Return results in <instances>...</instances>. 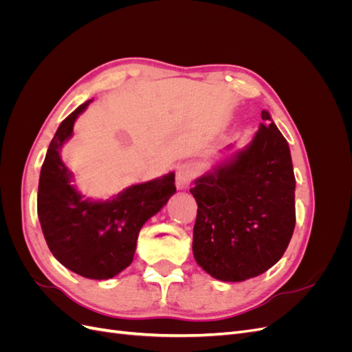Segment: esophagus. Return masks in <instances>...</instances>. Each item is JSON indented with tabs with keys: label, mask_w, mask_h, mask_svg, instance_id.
Listing matches in <instances>:
<instances>
[{
	"label": "esophagus",
	"mask_w": 352,
	"mask_h": 352,
	"mask_svg": "<svg viewBox=\"0 0 352 352\" xmlns=\"http://www.w3.org/2000/svg\"><path fill=\"white\" fill-rule=\"evenodd\" d=\"M198 170L195 164L192 163L182 164L177 168V173H176V186L179 189H186L190 185V182L195 179Z\"/></svg>",
	"instance_id": "34e87169"
}]
</instances>
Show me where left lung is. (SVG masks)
Instances as JSON below:
<instances>
[{
    "label": "left lung",
    "mask_w": 352,
    "mask_h": 352,
    "mask_svg": "<svg viewBox=\"0 0 352 352\" xmlns=\"http://www.w3.org/2000/svg\"><path fill=\"white\" fill-rule=\"evenodd\" d=\"M252 142L195 180L192 251L214 279L242 282L278 263L295 229L289 145L267 111ZM230 148V146H229Z\"/></svg>",
    "instance_id": "left-lung-1"
}]
</instances>
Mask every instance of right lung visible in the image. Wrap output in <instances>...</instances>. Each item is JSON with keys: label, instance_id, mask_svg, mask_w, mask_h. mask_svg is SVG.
<instances>
[{"label": "right lung", "instance_id": "add662e5", "mask_svg": "<svg viewBox=\"0 0 352 352\" xmlns=\"http://www.w3.org/2000/svg\"><path fill=\"white\" fill-rule=\"evenodd\" d=\"M92 100L69 114L52 138L41 168L38 217L52 255L88 279H111L131 265L144 223L176 192L175 173L132 185L109 201L83 199L70 185L60 151L74 120Z\"/></svg>", "mask_w": 352, "mask_h": 352}]
</instances>
